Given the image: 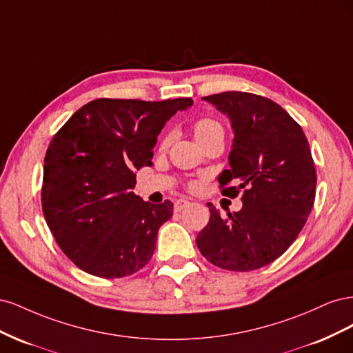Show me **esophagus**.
I'll return each instance as SVG.
<instances>
[{"instance_id":"obj_1","label":"esophagus","mask_w":353,"mask_h":353,"mask_svg":"<svg viewBox=\"0 0 353 353\" xmlns=\"http://www.w3.org/2000/svg\"><path fill=\"white\" fill-rule=\"evenodd\" d=\"M188 205H190V201L187 199H178L174 203V209H175V212H179V210H183L184 208H187Z\"/></svg>"}]
</instances>
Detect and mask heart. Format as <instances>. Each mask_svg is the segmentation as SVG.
<instances>
[{"label": "heart", "mask_w": 353, "mask_h": 353, "mask_svg": "<svg viewBox=\"0 0 353 353\" xmlns=\"http://www.w3.org/2000/svg\"><path fill=\"white\" fill-rule=\"evenodd\" d=\"M215 131H222V126L216 121L209 119V117H203V119H199L193 126V132H194V137L197 141ZM168 143H169V138H165L163 145H166Z\"/></svg>", "instance_id": "b5f03b06"}]
</instances>
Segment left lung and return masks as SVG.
I'll list each match as a JSON object with an SVG mask.
<instances>
[{"label": "left lung", "mask_w": 353, "mask_h": 353, "mask_svg": "<svg viewBox=\"0 0 353 353\" xmlns=\"http://www.w3.org/2000/svg\"><path fill=\"white\" fill-rule=\"evenodd\" d=\"M203 100L231 121L230 169L218 181L223 196L241 191L243 208L222 218L208 203L210 219L197 248L222 270H259L290 248L311 213L316 187L311 148L301 125L262 95L227 91Z\"/></svg>", "instance_id": "left-lung-1"}]
</instances>
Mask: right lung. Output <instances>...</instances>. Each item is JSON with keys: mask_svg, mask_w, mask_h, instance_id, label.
<instances>
[{"mask_svg": "<svg viewBox=\"0 0 353 353\" xmlns=\"http://www.w3.org/2000/svg\"><path fill=\"white\" fill-rule=\"evenodd\" d=\"M191 104V99L92 100L52 137L44 159L42 212L59 248L78 268L121 279L152 259L157 231L174 205L137 196L135 169L152 166L157 135Z\"/></svg>", "mask_w": 353, "mask_h": 353, "instance_id": "add662e5", "label": "right lung"}]
</instances>
